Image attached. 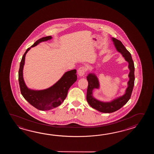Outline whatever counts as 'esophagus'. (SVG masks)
Returning <instances> with one entry per match:
<instances>
[{
	"label": "esophagus",
	"instance_id": "esophagus-1",
	"mask_svg": "<svg viewBox=\"0 0 154 154\" xmlns=\"http://www.w3.org/2000/svg\"><path fill=\"white\" fill-rule=\"evenodd\" d=\"M85 72H86V68L84 66H82L79 68L78 74L80 76H82L85 74Z\"/></svg>",
	"mask_w": 154,
	"mask_h": 154
}]
</instances>
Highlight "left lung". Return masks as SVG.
Segmentation results:
<instances>
[{
    "label": "left lung",
    "instance_id": "obj_1",
    "mask_svg": "<svg viewBox=\"0 0 154 154\" xmlns=\"http://www.w3.org/2000/svg\"><path fill=\"white\" fill-rule=\"evenodd\" d=\"M112 40L118 52L121 53L125 58V60L128 63V68L130 72L128 75L129 80L128 82V87L126 88L125 94L119 97L115 98L109 102L101 101L97 100L93 96V90L95 88H100V84L97 76L94 73H90L87 76L88 82V87L87 90L86 100L89 105L102 113H112L117 111L125 105L131 97L133 89L134 88V64L130 52L125 48L121 41L112 37Z\"/></svg>",
    "mask_w": 154,
    "mask_h": 154
}]
</instances>
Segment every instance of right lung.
Returning <instances> with one entry per match:
<instances>
[{"label": "right lung", "instance_id": "1", "mask_svg": "<svg viewBox=\"0 0 154 154\" xmlns=\"http://www.w3.org/2000/svg\"><path fill=\"white\" fill-rule=\"evenodd\" d=\"M52 38L51 36L42 37L28 48L23 56L19 70V82L21 94L29 104L41 111L49 110L61 105L66 99L69 88L77 80L76 70L73 69L65 72L58 82L49 88L34 90L27 87L23 78V66L26 53L32 47Z\"/></svg>", "mask_w": 154, "mask_h": 154}]
</instances>
